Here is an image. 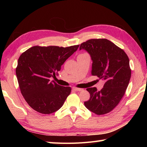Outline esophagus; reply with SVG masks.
I'll return each mask as SVG.
<instances>
[{"label":"esophagus","instance_id":"obj_1","mask_svg":"<svg viewBox=\"0 0 147 147\" xmlns=\"http://www.w3.org/2000/svg\"><path fill=\"white\" fill-rule=\"evenodd\" d=\"M74 90H75V91H83V89L82 88H76V87H73V88Z\"/></svg>","mask_w":147,"mask_h":147}]
</instances>
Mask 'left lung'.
<instances>
[{
    "label": "left lung",
    "instance_id": "8db88e82",
    "mask_svg": "<svg viewBox=\"0 0 147 147\" xmlns=\"http://www.w3.org/2000/svg\"><path fill=\"white\" fill-rule=\"evenodd\" d=\"M91 56L92 74L105 81L100 91L95 87L86 90L90 99L85 107L97 115L107 114L116 107L123 97L131 74L129 60L123 49L105 38L90 39L80 45Z\"/></svg>",
    "mask_w": 147,
    "mask_h": 147
}]
</instances>
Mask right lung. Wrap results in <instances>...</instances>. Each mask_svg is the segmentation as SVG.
Returning <instances> with one entry per match:
<instances>
[{"label": "right lung", "instance_id": "obj_1", "mask_svg": "<svg viewBox=\"0 0 147 147\" xmlns=\"http://www.w3.org/2000/svg\"><path fill=\"white\" fill-rule=\"evenodd\" d=\"M79 45L33 46L19 57L16 73L21 94L34 110L49 114L58 111L70 94L69 86H62L50 78L55 76L61 65L77 51Z\"/></svg>", "mask_w": 147, "mask_h": 147}]
</instances>
